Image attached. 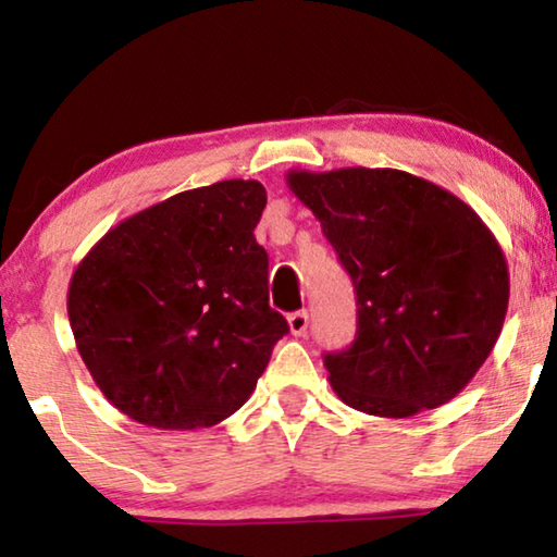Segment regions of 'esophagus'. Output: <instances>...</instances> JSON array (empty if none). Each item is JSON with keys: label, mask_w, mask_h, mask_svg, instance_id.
Masks as SVG:
<instances>
[{"label": "esophagus", "mask_w": 557, "mask_h": 557, "mask_svg": "<svg viewBox=\"0 0 557 557\" xmlns=\"http://www.w3.org/2000/svg\"><path fill=\"white\" fill-rule=\"evenodd\" d=\"M307 326H309V314L304 309L288 314V330H292L294 337H304V334H307Z\"/></svg>", "instance_id": "1"}]
</instances>
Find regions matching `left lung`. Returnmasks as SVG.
Segmentation results:
<instances>
[{"label": "left lung", "mask_w": 557, "mask_h": 557, "mask_svg": "<svg viewBox=\"0 0 557 557\" xmlns=\"http://www.w3.org/2000/svg\"><path fill=\"white\" fill-rule=\"evenodd\" d=\"M357 294L352 347L324 355L349 408L410 418L456 398L497 345L509 304L499 240L448 189L400 170H288Z\"/></svg>", "instance_id": "left-lung-1"}]
</instances>
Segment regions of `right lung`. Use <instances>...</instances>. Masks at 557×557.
<instances>
[{"label":"right lung","mask_w":557,"mask_h":557,"mask_svg":"<svg viewBox=\"0 0 557 557\" xmlns=\"http://www.w3.org/2000/svg\"><path fill=\"white\" fill-rule=\"evenodd\" d=\"M265 187L223 180L113 225L67 286L81 360L113 408L162 431L210 429L256 391L288 332L256 243Z\"/></svg>","instance_id":"obj_1"}]
</instances>
